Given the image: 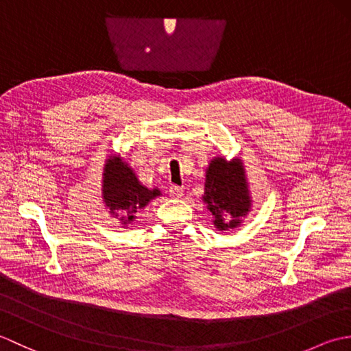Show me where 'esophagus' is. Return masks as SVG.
Returning a JSON list of instances; mask_svg holds the SVG:
<instances>
[{
  "label": "esophagus",
  "mask_w": 351,
  "mask_h": 351,
  "mask_svg": "<svg viewBox=\"0 0 351 351\" xmlns=\"http://www.w3.org/2000/svg\"><path fill=\"white\" fill-rule=\"evenodd\" d=\"M169 193H170L171 197H181L182 193H184V189L178 187V185H171V187L169 189Z\"/></svg>",
  "instance_id": "obj_1"
}]
</instances>
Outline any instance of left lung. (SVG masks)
I'll return each mask as SVG.
<instances>
[{"label":"left lung","mask_w":351,"mask_h":351,"mask_svg":"<svg viewBox=\"0 0 351 351\" xmlns=\"http://www.w3.org/2000/svg\"><path fill=\"white\" fill-rule=\"evenodd\" d=\"M204 202L219 230L238 228L252 210L247 176L240 158L215 156L206 167Z\"/></svg>","instance_id":"8db88e82"}]
</instances>
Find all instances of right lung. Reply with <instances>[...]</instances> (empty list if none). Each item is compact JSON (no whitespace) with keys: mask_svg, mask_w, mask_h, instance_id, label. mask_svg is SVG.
Wrapping results in <instances>:
<instances>
[{"mask_svg":"<svg viewBox=\"0 0 351 351\" xmlns=\"http://www.w3.org/2000/svg\"><path fill=\"white\" fill-rule=\"evenodd\" d=\"M161 196L158 189H147L138 181L128 162L119 155H110L104 164L102 173V200L108 208V213L128 226L136 219L138 210Z\"/></svg>","mask_w":351,"mask_h":351,"instance_id":"add662e5","label":"right lung"}]
</instances>
